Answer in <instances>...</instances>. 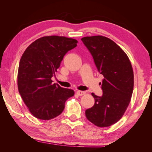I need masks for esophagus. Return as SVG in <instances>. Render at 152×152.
Here are the masks:
<instances>
[{
  "label": "esophagus",
  "instance_id": "obj_1",
  "mask_svg": "<svg viewBox=\"0 0 152 152\" xmlns=\"http://www.w3.org/2000/svg\"><path fill=\"white\" fill-rule=\"evenodd\" d=\"M76 94L78 95V96H82L86 94V92L85 91H78L76 92Z\"/></svg>",
  "mask_w": 152,
  "mask_h": 152
}]
</instances>
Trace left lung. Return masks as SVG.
Segmentation results:
<instances>
[{"instance_id": "1", "label": "left lung", "mask_w": 152, "mask_h": 152, "mask_svg": "<svg viewBox=\"0 0 152 152\" xmlns=\"http://www.w3.org/2000/svg\"><path fill=\"white\" fill-rule=\"evenodd\" d=\"M81 40L91 54L99 73L104 76L102 95L91 93L95 104L86 110V115L99 127H109L121 118L129 104L134 86L133 68L126 53L109 38L94 36Z\"/></svg>"}]
</instances>
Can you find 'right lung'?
<instances>
[{"label": "right lung", "mask_w": 152, "mask_h": 152, "mask_svg": "<svg viewBox=\"0 0 152 152\" xmlns=\"http://www.w3.org/2000/svg\"><path fill=\"white\" fill-rule=\"evenodd\" d=\"M78 41L64 37H44L28 46L20 59L18 74L19 94L35 118L49 120L60 115L72 89L52 83L51 78L68 51Z\"/></svg>", "instance_id": "add662e5"}]
</instances>
